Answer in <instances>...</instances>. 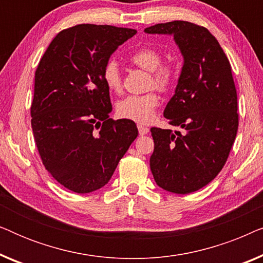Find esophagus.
Segmentation results:
<instances>
[{
    "label": "esophagus",
    "instance_id": "obj_1",
    "mask_svg": "<svg viewBox=\"0 0 263 263\" xmlns=\"http://www.w3.org/2000/svg\"><path fill=\"white\" fill-rule=\"evenodd\" d=\"M138 129H139V134L140 135H146V134H148V132H149L148 128L143 127V125H141V124L138 125Z\"/></svg>",
    "mask_w": 263,
    "mask_h": 263
}]
</instances>
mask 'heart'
Returning a JSON list of instances; mask_svg holds the SVG:
<instances>
[{
    "label": "heart",
    "mask_w": 263,
    "mask_h": 263,
    "mask_svg": "<svg viewBox=\"0 0 263 263\" xmlns=\"http://www.w3.org/2000/svg\"><path fill=\"white\" fill-rule=\"evenodd\" d=\"M161 53L151 46L136 50L132 53L130 62L143 70L151 71L149 87H157L160 91H171L177 84L179 67L175 62L161 63ZM103 81L110 92L121 93L123 89L121 71L115 61H109L103 68ZM160 104V97L157 91L145 95L129 96L121 100L117 105V114L122 118H127L138 123H148L156 116V111Z\"/></svg>",
    "instance_id": "b5f03b06"
}]
</instances>
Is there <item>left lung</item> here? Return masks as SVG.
<instances>
[{
  "instance_id": "obj_1",
  "label": "left lung",
  "mask_w": 263,
  "mask_h": 263,
  "mask_svg": "<svg viewBox=\"0 0 263 263\" xmlns=\"http://www.w3.org/2000/svg\"><path fill=\"white\" fill-rule=\"evenodd\" d=\"M146 33L174 34L184 64L164 117L181 132L151 128L149 166L160 188L196 192L213 181L228 160L238 130V105L231 64L206 27L176 20Z\"/></svg>"
}]
</instances>
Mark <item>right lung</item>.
Masks as SVG:
<instances>
[{"instance_id":"right-lung-1","label":"right lung","mask_w":263,"mask_h":263,"mask_svg":"<svg viewBox=\"0 0 263 263\" xmlns=\"http://www.w3.org/2000/svg\"><path fill=\"white\" fill-rule=\"evenodd\" d=\"M132 28L81 24L61 31L39 61L31 124L46 170L78 194L100 189L138 138L132 120L115 121L103 68Z\"/></svg>"}]
</instances>
